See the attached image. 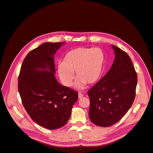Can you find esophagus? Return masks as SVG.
Wrapping results in <instances>:
<instances>
[{
    "instance_id": "obj_1",
    "label": "esophagus",
    "mask_w": 153,
    "mask_h": 153,
    "mask_svg": "<svg viewBox=\"0 0 153 153\" xmlns=\"http://www.w3.org/2000/svg\"><path fill=\"white\" fill-rule=\"evenodd\" d=\"M83 97V94H82L81 92H79L78 93V98L79 99H81V98H82Z\"/></svg>"
}]
</instances>
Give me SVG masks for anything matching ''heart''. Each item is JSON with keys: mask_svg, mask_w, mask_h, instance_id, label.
I'll use <instances>...</instances> for the list:
<instances>
[{"mask_svg": "<svg viewBox=\"0 0 153 153\" xmlns=\"http://www.w3.org/2000/svg\"><path fill=\"white\" fill-rule=\"evenodd\" d=\"M104 54L99 48H77L67 53L63 62L58 65L57 71L62 83L71 87L75 78H79L76 86L83 88L85 85L97 82L102 71Z\"/></svg>", "mask_w": 153, "mask_h": 153, "instance_id": "obj_1", "label": "heart"}]
</instances>
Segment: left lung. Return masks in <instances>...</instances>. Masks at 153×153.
<instances>
[{"instance_id": "8db88e82", "label": "left lung", "mask_w": 153, "mask_h": 153, "mask_svg": "<svg viewBox=\"0 0 153 153\" xmlns=\"http://www.w3.org/2000/svg\"><path fill=\"white\" fill-rule=\"evenodd\" d=\"M115 58L106 75L88 91L90 120L99 126L117 123L135 99L137 76L127 53L114 45Z\"/></svg>"}]
</instances>
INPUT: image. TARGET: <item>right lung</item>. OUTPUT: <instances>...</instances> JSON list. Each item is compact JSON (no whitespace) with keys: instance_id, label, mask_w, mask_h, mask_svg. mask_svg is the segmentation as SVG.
<instances>
[{"instance_id":"obj_1","label":"right lung","mask_w":153,"mask_h":153,"mask_svg":"<svg viewBox=\"0 0 153 153\" xmlns=\"http://www.w3.org/2000/svg\"><path fill=\"white\" fill-rule=\"evenodd\" d=\"M64 43L45 42L30 51L18 77V90L24 108L36 123L51 130L66 124L78 98L76 91L59 84L54 75L53 57Z\"/></svg>"}]
</instances>
